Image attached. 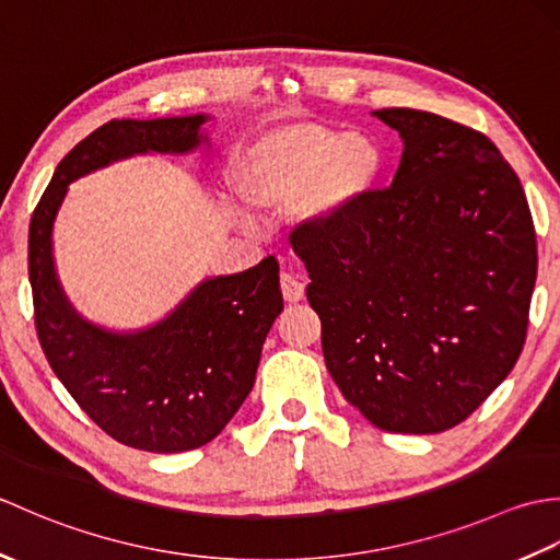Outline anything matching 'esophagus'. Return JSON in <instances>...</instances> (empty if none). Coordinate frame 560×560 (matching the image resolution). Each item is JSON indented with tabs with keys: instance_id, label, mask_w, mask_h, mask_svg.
<instances>
[{
	"instance_id": "obj_1",
	"label": "esophagus",
	"mask_w": 560,
	"mask_h": 560,
	"mask_svg": "<svg viewBox=\"0 0 560 560\" xmlns=\"http://www.w3.org/2000/svg\"><path fill=\"white\" fill-rule=\"evenodd\" d=\"M281 293L289 303H299L305 299V283L293 273H281Z\"/></svg>"
}]
</instances>
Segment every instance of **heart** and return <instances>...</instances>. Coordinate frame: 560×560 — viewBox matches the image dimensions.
Returning <instances> with one entry per match:
<instances>
[{
	"label": "heart",
	"mask_w": 560,
	"mask_h": 560,
	"mask_svg": "<svg viewBox=\"0 0 560 560\" xmlns=\"http://www.w3.org/2000/svg\"><path fill=\"white\" fill-rule=\"evenodd\" d=\"M380 168L383 156L368 137L301 122L257 137L237 159L233 177L255 217L271 221L301 209L305 221L329 229L371 192Z\"/></svg>",
	"instance_id": "1"
}]
</instances>
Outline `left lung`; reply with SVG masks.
<instances>
[{"mask_svg":"<svg viewBox=\"0 0 560 560\" xmlns=\"http://www.w3.org/2000/svg\"><path fill=\"white\" fill-rule=\"evenodd\" d=\"M373 115L404 141L395 180L293 249L341 395L383 431L440 433L520 359L537 235L489 137L425 110Z\"/></svg>","mask_w":560,"mask_h":560,"instance_id":"1","label":"left lung"}]
</instances>
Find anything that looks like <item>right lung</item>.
<instances>
[{
  "mask_svg": "<svg viewBox=\"0 0 560 560\" xmlns=\"http://www.w3.org/2000/svg\"><path fill=\"white\" fill-rule=\"evenodd\" d=\"M211 117L110 120L71 149L33 211L28 277L35 329L59 383L105 433L127 447L185 452L217 438L255 385L273 319L283 311L279 265L209 277L159 323L117 331L83 317L59 283L52 231L69 185L144 153L209 147Z\"/></svg>",
  "mask_w": 560,
  "mask_h": 560,
  "instance_id": "1",
  "label": "right lung"
}]
</instances>
